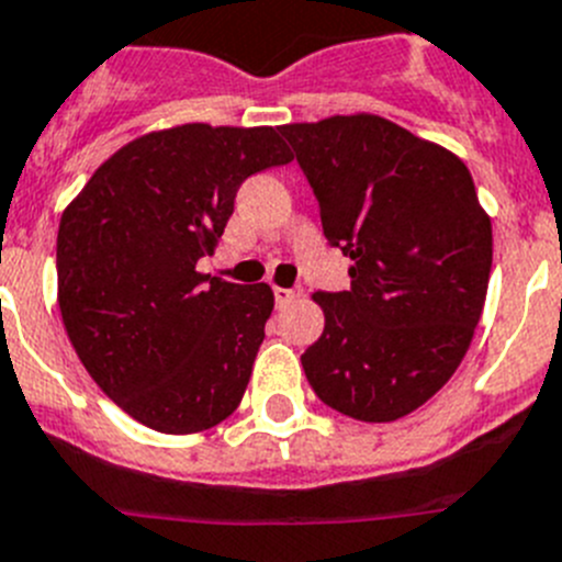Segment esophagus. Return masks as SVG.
<instances>
[{"label": "esophagus", "mask_w": 562, "mask_h": 562, "mask_svg": "<svg viewBox=\"0 0 562 562\" xmlns=\"http://www.w3.org/2000/svg\"><path fill=\"white\" fill-rule=\"evenodd\" d=\"M274 300L277 307H285L296 300V291H291V288H274Z\"/></svg>", "instance_id": "34e87169"}]
</instances>
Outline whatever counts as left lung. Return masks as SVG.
<instances>
[{
    "label": "left lung",
    "mask_w": 562,
    "mask_h": 562,
    "mask_svg": "<svg viewBox=\"0 0 562 562\" xmlns=\"http://www.w3.org/2000/svg\"><path fill=\"white\" fill-rule=\"evenodd\" d=\"M318 201L350 291L313 293L325 333L302 356L336 412L392 423L451 381L493 266V226L464 161L378 114L280 125Z\"/></svg>",
    "instance_id": "1"
}]
</instances>
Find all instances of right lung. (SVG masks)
I'll return each instance as SVG.
<instances>
[{"mask_svg": "<svg viewBox=\"0 0 562 562\" xmlns=\"http://www.w3.org/2000/svg\"><path fill=\"white\" fill-rule=\"evenodd\" d=\"M291 159L271 125L150 131L60 215V318L86 372L136 423L199 434L244 401L274 293L195 262L218 246L237 187Z\"/></svg>", "mask_w": 562, "mask_h": 562, "instance_id": "right-lung-1", "label": "right lung"}]
</instances>
